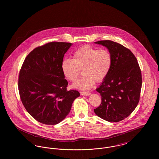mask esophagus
<instances>
[{
	"label": "esophagus",
	"instance_id": "34e87169",
	"mask_svg": "<svg viewBox=\"0 0 159 159\" xmlns=\"http://www.w3.org/2000/svg\"><path fill=\"white\" fill-rule=\"evenodd\" d=\"M80 93L82 95H83V96H89L91 94V92H81Z\"/></svg>",
	"mask_w": 159,
	"mask_h": 159
}]
</instances>
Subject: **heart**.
<instances>
[{
	"mask_svg": "<svg viewBox=\"0 0 159 159\" xmlns=\"http://www.w3.org/2000/svg\"><path fill=\"white\" fill-rule=\"evenodd\" d=\"M112 57L106 49H98L86 45L77 49L73 53V59H64L61 69L64 77L70 82L77 79L82 69V76L73 84L81 89H89L95 82L103 81L110 72Z\"/></svg>",
	"mask_w": 159,
	"mask_h": 159,
	"instance_id": "heart-1",
	"label": "heart"
}]
</instances>
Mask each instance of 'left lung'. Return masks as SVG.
Instances as JSON below:
<instances>
[{
	"label": "left lung",
	"instance_id": "1",
	"mask_svg": "<svg viewBox=\"0 0 159 159\" xmlns=\"http://www.w3.org/2000/svg\"><path fill=\"white\" fill-rule=\"evenodd\" d=\"M95 43L108 49L111 54L112 65L96 89L102 101L93 111L106 121H121L133 112L139 102L142 86L141 70L135 55L125 46L111 40Z\"/></svg>",
	"mask_w": 159,
	"mask_h": 159
}]
</instances>
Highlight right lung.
Listing matches in <instances>:
<instances>
[{
	"label": "right lung",
	"mask_w": 159,
	"mask_h": 159,
	"mask_svg": "<svg viewBox=\"0 0 159 159\" xmlns=\"http://www.w3.org/2000/svg\"><path fill=\"white\" fill-rule=\"evenodd\" d=\"M71 43L52 42L33 49L23 62L18 79L20 98L27 112L45 125H56L70 111L76 90H67L61 63Z\"/></svg>",
	"instance_id": "1"
}]
</instances>
